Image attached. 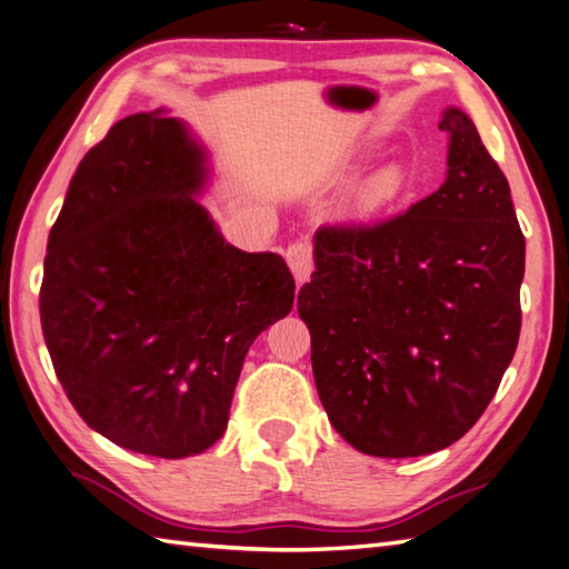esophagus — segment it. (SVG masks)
I'll use <instances>...</instances> for the list:
<instances>
[{
  "label": "esophagus",
  "mask_w": 569,
  "mask_h": 569,
  "mask_svg": "<svg viewBox=\"0 0 569 569\" xmlns=\"http://www.w3.org/2000/svg\"><path fill=\"white\" fill-rule=\"evenodd\" d=\"M286 261H288L290 271H293L298 286L310 281V273H312V249H310L308 242L290 244L286 249Z\"/></svg>",
  "instance_id": "34e87169"
}]
</instances>
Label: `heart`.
<instances>
[{"instance_id": "obj_1", "label": "heart", "mask_w": 569, "mask_h": 569, "mask_svg": "<svg viewBox=\"0 0 569 569\" xmlns=\"http://www.w3.org/2000/svg\"><path fill=\"white\" fill-rule=\"evenodd\" d=\"M368 160H371V154L366 150L351 154L349 162L341 164V169L337 171V181L353 179L366 167ZM407 191H409V181H407L405 167L398 162L382 164L376 171H371L366 179L356 183L347 201V213L359 220L388 213V210L398 208L405 201Z\"/></svg>"}]
</instances>
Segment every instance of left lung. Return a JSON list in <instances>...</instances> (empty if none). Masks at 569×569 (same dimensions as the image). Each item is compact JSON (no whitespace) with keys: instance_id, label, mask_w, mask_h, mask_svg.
I'll return each instance as SVG.
<instances>
[{"instance_id":"8db88e82","label":"left lung","mask_w":569,"mask_h":569,"mask_svg":"<svg viewBox=\"0 0 569 569\" xmlns=\"http://www.w3.org/2000/svg\"><path fill=\"white\" fill-rule=\"evenodd\" d=\"M446 181L407 213L315 232L298 293L312 373L341 439L376 458L456 443L495 398L521 332L526 240L509 181L448 106Z\"/></svg>"}]
</instances>
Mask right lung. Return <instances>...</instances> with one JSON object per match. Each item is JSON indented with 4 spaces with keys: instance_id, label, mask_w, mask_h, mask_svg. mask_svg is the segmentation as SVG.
Returning a JSON list of instances; mask_svg holds the SVG:
<instances>
[{
    "instance_id": "1",
    "label": "right lung",
    "mask_w": 569,
    "mask_h": 569,
    "mask_svg": "<svg viewBox=\"0 0 569 569\" xmlns=\"http://www.w3.org/2000/svg\"><path fill=\"white\" fill-rule=\"evenodd\" d=\"M208 177L187 123L128 116L79 162L48 237L52 368L91 429L144 456L213 446L249 347L293 308L286 261L224 242L198 203Z\"/></svg>"
}]
</instances>
